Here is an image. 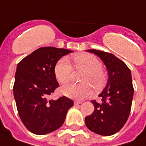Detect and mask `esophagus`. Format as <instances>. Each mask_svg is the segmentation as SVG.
<instances>
[{
	"label": "esophagus",
	"instance_id": "esophagus-1",
	"mask_svg": "<svg viewBox=\"0 0 146 146\" xmlns=\"http://www.w3.org/2000/svg\"><path fill=\"white\" fill-rule=\"evenodd\" d=\"M83 102H82V100H75L74 101V104L75 105H79V104H82Z\"/></svg>",
	"mask_w": 146,
	"mask_h": 146
}]
</instances>
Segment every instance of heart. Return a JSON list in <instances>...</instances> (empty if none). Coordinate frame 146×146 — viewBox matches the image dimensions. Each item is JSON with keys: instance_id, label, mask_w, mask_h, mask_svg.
<instances>
[{"instance_id": "obj_1", "label": "heart", "mask_w": 146, "mask_h": 146, "mask_svg": "<svg viewBox=\"0 0 146 146\" xmlns=\"http://www.w3.org/2000/svg\"><path fill=\"white\" fill-rule=\"evenodd\" d=\"M77 69L85 70L82 76V83H72L61 88L62 93L67 97L75 99H84L92 93V86L100 90L106 82V75L102 70V63L94 55L88 53H80L73 57ZM54 75L62 84L70 81L73 75V67L66 58H62L54 66Z\"/></svg>"}]
</instances>
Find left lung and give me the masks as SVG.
Returning a JSON list of instances; mask_svg holds the SVG:
<instances>
[{
  "label": "left lung",
  "instance_id": "1",
  "mask_svg": "<svg viewBox=\"0 0 146 146\" xmlns=\"http://www.w3.org/2000/svg\"><path fill=\"white\" fill-rule=\"evenodd\" d=\"M94 53L101 59L108 71V82L99 97L102 101L92 100L94 110L85 118L90 131L102 136H111L122 128L131 112L133 97L131 70L114 54L96 49Z\"/></svg>",
  "mask_w": 146,
  "mask_h": 146
}]
</instances>
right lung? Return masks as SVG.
Masks as SVG:
<instances>
[{
    "label": "right lung",
    "mask_w": 146,
    "mask_h": 146,
    "mask_svg": "<svg viewBox=\"0 0 146 146\" xmlns=\"http://www.w3.org/2000/svg\"><path fill=\"white\" fill-rule=\"evenodd\" d=\"M72 50L55 47L36 49L17 65L13 94L19 117L26 128L36 135L56 131L64 122L67 111L73 101L63 96L48 100L58 87L54 66Z\"/></svg>",
    "instance_id": "add662e5"
}]
</instances>
